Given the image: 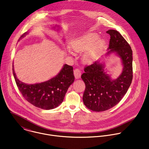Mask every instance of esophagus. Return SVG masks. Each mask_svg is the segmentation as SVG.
I'll return each mask as SVG.
<instances>
[{"label": "esophagus", "mask_w": 149, "mask_h": 149, "mask_svg": "<svg viewBox=\"0 0 149 149\" xmlns=\"http://www.w3.org/2000/svg\"><path fill=\"white\" fill-rule=\"evenodd\" d=\"M74 74L75 78L76 79H79L81 77V71L79 69H77V68L74 70Z\"/></svg>", "instance_id": "esophagus-1"}]
</instances>
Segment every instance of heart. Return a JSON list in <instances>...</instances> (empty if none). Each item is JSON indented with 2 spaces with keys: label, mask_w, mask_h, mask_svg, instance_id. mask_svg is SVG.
<instances>
[{
  "label": "heart",
  "mask_w": 149,
  "mask_h": 149,
  "mask_svg": "<svg viewBox=\"0 0 149 149\" xmlns=\"http://www.w3.org/2000/svg\"><path fill=\"white\" fill-rule=\"evenodd\" d=\"M98 38L96 33H86L73 39L71 47L78 53L87 51L83 57V61L91 64L97 59L105 44L104 39Z\"/></svg>",
  "instance_id": "obj_1"
}]
</instances>
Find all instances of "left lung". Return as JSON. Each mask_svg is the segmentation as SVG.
Listing matches in <instances>:
<instances>
[{
	"instance_id": "1",
	"label": "left lung",
	"mask_w": 149,
	"mask_h": 149,
	"mask_svg": "<svg viewBox=\"0 0 149 149\" xmlns=\"http://www.w3.org/2000/svg\"><path fill=\"white\" fill-rule=\"evenodd\" d=\"M110 36L106 55L116 53L121 59L123 70L121 75L112 79L104 71V64L100 61L86 66L81 78L85 84L83 102L93 111H103L117 105L126 94L133 78L132 50L124 37L116 30L106 32Z\"/></svg>"
}]
</instances>
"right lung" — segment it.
<instances>
[{"instance_id": "right-lung-1", "label": "right lung", "mask_w": 149, "mask_h": 149, "mask_svg": "<svg viewBox=\"0 0 149 149\" xmlns=\"http://www.w3.org/2000/svg\"><path fill=\"white\" fill-rule=\"evenodd\" d=\"M25 32L20 38L24 37ZM13 73L17 86L26 101L34 106L43 110H51L58 107L63 101L69 86L74 82L73 67L64 64L59 73L52 79L42 83L26 84L16 77L13 65Z\"/></svg>"}]
</instances>
